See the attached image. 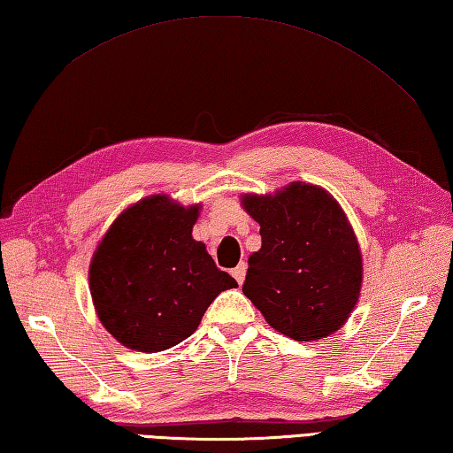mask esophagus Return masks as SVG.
Returning a JSON list of instances; mask_svg holds the SVG:
<instances>
[{"label": "esophagus", "mask_w": 453, "mask_h": 453, "mask_svg": "<svg viewBox=\"0 0 453 453\" xmlns=\"http://www.w3.org/2000/svg\"><path fill=\"white\" fill-rule=\"evenodd\" d=\"M233 276H234L236 282L242 284V282H244V276H247V265L241 263L239 266L233 268Z\"/></svg>", "instance_id": "obj_1"}]
</instances>
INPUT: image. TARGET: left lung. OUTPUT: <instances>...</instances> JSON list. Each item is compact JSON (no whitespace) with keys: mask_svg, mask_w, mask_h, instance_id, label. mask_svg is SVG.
Segmentation results:
<instances>
[{"mask_svg":"<svg viewBox=\"0 0 453 453\" xmlns=\"http://www.w3.org/2000/svg\"><path fill=\"white\" fill-rule=\"evenodd\" d=\"M241 203L263 236L249 257L244 296L276 332L298 342L344 326L360 296L362 255L334 196L311 182H290Z\"/></svg>","mask_w":453,"mask_h":453,"instance_id":"left-lung-1","label":"left lung"}]
</instances>
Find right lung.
Masks as SVG:
<instances>
[{
	"label": "right lung",
	"mask_w": 453,
	"mask_h": 453,
	"mask_svg": "<svg viewBox=\"0 0 453 453\" xmlns=\"http://www.w3.org/2000/svg\"><path fill=\"white\" fill-rule=\"evenodd\" d=\"M201 204L166 195L134 203L93 252L89 290L103 326L123 346L161 352L198 328L222 290L239 284L193 239Z\"/></svg>",
	"instance_id": "1"
}]
</instances>
